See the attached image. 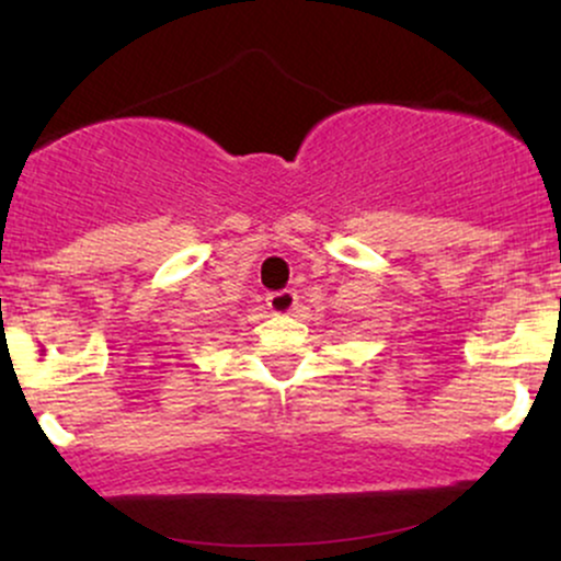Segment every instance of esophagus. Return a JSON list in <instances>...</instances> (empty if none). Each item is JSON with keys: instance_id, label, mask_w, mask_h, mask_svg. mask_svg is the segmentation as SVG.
<instances>
[{"instance_id": "34e87169", "label": "esophagus", "mask_w": 561, "mask_h": 561, "mask_svg": "<svg viewBox=\"0 0 561 561\" xmlns=\"http://www.w3.org/2000/svg\"><path fill=\"white\" fill-rule=\"evenodd\" d=\"M295 302H298L295 289H276V293H268L266 298V306L272 313H289L295 308Z\"/></svg>"}]
</instances>
